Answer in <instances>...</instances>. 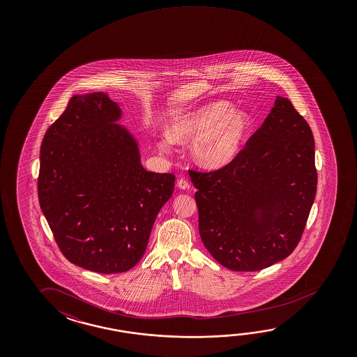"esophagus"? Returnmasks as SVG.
Segmentation results:
<instances>
[{
	"mask_svg": "<svg viewBox=\"0 0 357 357\" xmlns=\"http://www.w3.org/2000/svg\"><path fill=\"white\" fill-rule=\"evenodd\" d=\"M189 187H190V184L188 183L187 179L181 178V179H179V181H178V188H179V189H181V190H188V189H189Z\"/></svg>",
	"mask_w": 357,
	"mask_h": 357,
	"instance_id": "obj_1",
	"label": "esophagus"
}]
</instances>
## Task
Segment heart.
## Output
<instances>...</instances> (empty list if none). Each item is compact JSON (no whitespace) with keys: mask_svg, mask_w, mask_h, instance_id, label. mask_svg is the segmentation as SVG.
<instances>
[{"mask_svg":"<svg viewBox=\"0 0 357 357\" xmlns=\"http://www.w3.org/2000/svg\"><path fill=\"white\" fill-rule=\"evenodd\" d=\"M252 118L229 100H211L173 118L167 133L157 141L159 151L169 153L172 142L190 144L192 157L205 169H222L231 163L245 144Z\"/></svg>","mask_w":357,"mask_h":357,"instance_id":"b5f03b06","label":"heart"}]
</instances>
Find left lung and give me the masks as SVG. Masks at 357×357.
<instances>
[{
    "label": "left lung",
    "instance_id": "1",
    "mask_svg": "<svg viewBox=\"0 0 357 357\" xmlns=\"http://www.w3.org/2000/svg\"><path fill=\"white\" fill-rule=\"evenodd\" d=\"M199 234L222 266L257 271L296 248L315 200V142L291 102L276 96L261 127L231 163L189 170Z\"/></svg>",
    "mask_w": 357,
    "mask_h": 357
}]
</instances>
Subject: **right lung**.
Returning a JSON list of instances; mask_svg holds the SVG:
<instances>
[{
  "label": "right lung",
  "mask_w": 357,
  "mask_h": 357,
  "mask_svg": "<svg viewBox=\"0 0 357 357\" xmlns=\"http://www.w3.org/2000/svg\"><path fill=\"white\" fill-rule=\"evenodd\" d=\"M103 92L76 94L42 141L38 199L62 254L100 274L132 269L176 176L143 168L139 143Z\"/></svg>",
  "instance_id": "add662e5"
}]
</instances>
